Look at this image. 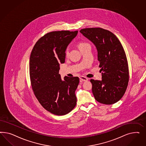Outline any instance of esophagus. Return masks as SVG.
<instances>
[{
	"label": "esophagus",
	"instance_id": "esophagus-1",
	"mask_svg": "<svg viewBox=\"0 0 146 146\" xmlns=\"http://www.w3.org/2000/svg\"><path fill=\"white\" fill-rule=\"evenodd\" d=\"M80 80L81 81H87L88 80V79L86 77H84V76H80Z\"/></svg>",
	"mask_w": 146,
	"mask_h": 146
}]
</instances>
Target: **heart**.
I'll use <instances>...</instances> for the list:
<instances>
[{"mask_svg": "<svg viewBox=\"0 0 146 146\" xmlns=\"http://www.w3.org/2000/svg\"><path fill=\"white\" fill-rule=\"evenodd\" d=\"M87 44H87V43H83V42L80 43L79 44V48H81V47L84 46L86 45H87ZM68 52H69V49L67 48L66 49V51H65V53H66V55L68 54Z\"/></svg>", "mask_w": 146, "mask_h": 146, "instance_id": "b5f03b06", "label": "heart"}]
</instances>
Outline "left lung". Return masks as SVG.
<instances>
[{
	"label": "left lung",
	"instance_id": "left-lung-1",
	"mask_svg": "<svg viewBox=\"0 0 146 146\" xmlns=\"http://www.w3.org/2000/svg\"><path fill=\"white\" fill-rule=\"evenodd\" d=\"M80 32L97 49L102 80H90L95 99L104 104H114L123 96L128 86V62L124 48L116 36L108 30L89 28Z\"/></svg>",
	"mask_w": 146,
	"mask_h": 146
}]
</instances>
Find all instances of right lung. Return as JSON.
I'll return each instance as SVG.
<instances>
[{"instance_id": "1", "label": "right lung", "mask_w": 146, "mask_h": 146, "mask_svg": "<svg viewBox=\"0 0 146 146\" xmlns=\"http://www.w3.org/2000/svg\"><path fill=\"white\" fill-rule=\"evenodd\" d=\"M78 31L50 32L40 38L32 50L29 74L33 90L41 106L53 115H66L76 104L75 92L78 77L59 74V64L65 62V51Z\"/></svg>"}]
</instances>
